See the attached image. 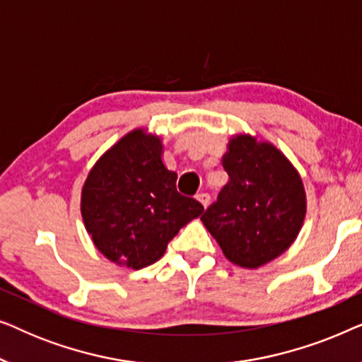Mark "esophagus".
I'll use <instances>...</instances> for the list:
<instances>
[{"instance_id":"1","label":"esophagus","mask_w":362,"mask_h":362,"mask_svg":"<svg viewBox=\"0 0 362 362\" xmlns=\"http://www.w3.org/2000/svg\"><path fill=\"white\" fill-rule=\"evenodd\" d=\"M197 201H199L201 204H202V207H204V209H206V207L211 204V196L206 194V192H201V194H197Z\"/></svg>"}]
</instances>
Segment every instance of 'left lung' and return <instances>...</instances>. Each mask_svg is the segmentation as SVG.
Here are the masks:
<instances>
[{
	"instance_id": "8db88e82",
	"label": "left lung",
	"mask_w": 362,
	"mask_h": 362,
	"mask_svg": "<svg viewBox=\"0 0 362 362\" xmlns=\"http://www.w3.org/2000/svg\"><path fill=\"white\" fill-rule=\"evenodd\" d=\"M222 166L229 181L201 221L232 264L259 269L298 237L306 216L300 173L274 143L237 133Z\"/></svg>"
}]
</instances>
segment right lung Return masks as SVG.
Returning a JSON list of instances; mask_svg holds the SVG:
<instances>
[{
	"instance_id": "obj_1",
	"label": "right lung",
	"mask_w": 362,
	"mask_h": 362,
	"mask_svg": "<svg viewBox=\"0 0 362 362\" xmlns=\"http://www.w3.org/2000/svg\"><path fill=\"white\" fill-rule=\"evenodd\" d=\"M163 141L146 128L123 135L95 161L82 186L81 214L93 245L115 265L140 270L165 255L168 242L204 211L176 189Z\"/></svg>"
}]
</instances>
